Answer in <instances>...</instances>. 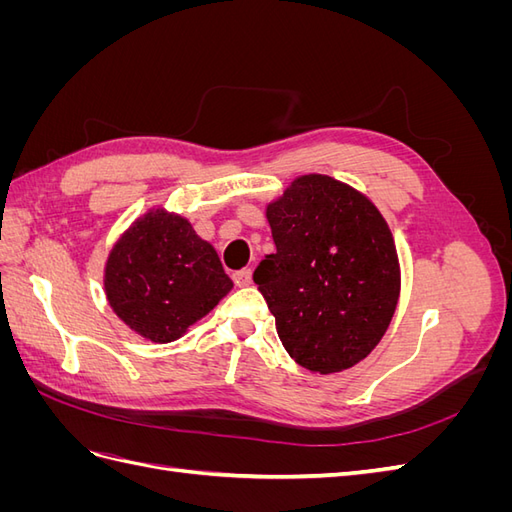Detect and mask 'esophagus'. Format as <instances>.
I'll list each match as a JSON object with an SVG mask.
<instances>
[{
  "label": "esophagus",
  "instance_id": "obj_1",
  "mask_svg": "<svg viewBox=\"0 0 512 512\" xmlns=\"http://www.w3.org/2000/svg\"><path fill=\"white\" fill-rule=\"evenodd\" d=\"M232 280H235V284H237L239 288L250 286V284H252V271H250V269H241V271H237L235 275H232Z\"/></svg>",
  "mask_w": 512,
  "mask_h": 512
}]
</instances>
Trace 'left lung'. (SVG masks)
Instances as JSON below:
<instances>
[{
    "label": "left lung",
    "instance_id": "obj_1",
    "mask_svg": "<svg viewBox=\"0 0 512 512\" xmlns=\"http://www.w3.org/2000/svg\"><path fill=\"white\" fill-rule=\"evenodd\" d=\"M275 252L254 282L286 352L312 374L361 363L393 320L401 269L391 228L352 185L309 173L267 205Z\"/></svg>",
    "mask_w": 512,
    "mask_h": 512
}]
</instances>
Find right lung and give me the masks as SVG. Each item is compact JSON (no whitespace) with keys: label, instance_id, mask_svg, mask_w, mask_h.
<instances>
[{"label":"right lung","instance_id":"add662e5","mask_svg":"<svg viewBox=\"0 0 512 512\" xmlns=\"http://www.w3.org/2000/svg\"><path fill=\"white\" fill-rule=\"evenodd\" d=\"M232 290L215 247L183 215L151 207L113 243L104 292L121 322L153 344L175 342Z\"/></svg>","mask_w":512,"mask_h":512}]
</instances>
